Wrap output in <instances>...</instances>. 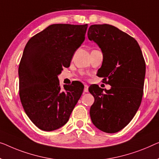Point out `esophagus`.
Segmentation results:
<instances>
[{"label":"esophagus","instance_id":"34e87169","mask_svg":"<svg viewBox=\"0 0 159 159\" xmlns=\"http://www.w3.org/2000/svg\"><path fill=\"white\" fill-rule=\"evenodd\" d=\"M84 92L85 93H87L88 91H89V86H88V85H86V84H85L84 85Z\"/></svg>","mask_w":159,"mask_h":159}]
</instances>
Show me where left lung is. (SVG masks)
I'll use <instances>...</instances> for the list:
<instances>
[{"instance_id":"left-lung-1","label":"left lung","mask_w":159,"mask_h":159,"mask_svg":"<svg viewBox=\"0 0 159 159\" xmlns=\"http://www.w3.org/2000/svg\"><path fill=\"white\" fill-rule=\"evenodd\" d=\"M88 38L98 45L103 63L97 75L111 89L92 85L94 97L90 108L92 123L101 131L113 134L129 124L141 105L146 63L140 46L134 38L108 24L91 25Z\"/></svg>"}]
</instances>
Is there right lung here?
I'll return each mask as SVG.
<instances>
[{
    "instance_id": "1",
    "label": "right lung",
    "mask_w": 159,
    "mask_h": 159,
    "mask_svg": "<svg viewBox=\"0 0 159 159\" xmlns=\"http://www.w3.org/2000/svg\"><path fill=\"white\" fill-rule=\"evenodd\" d=\"M88 25L53 24L25 45L18 68L19 94L30 120L46 131L68 122L81 96L79 81L61 89L58 75L69 67L75 51L85 40Z\"/></svg>"
}]
</instances>
